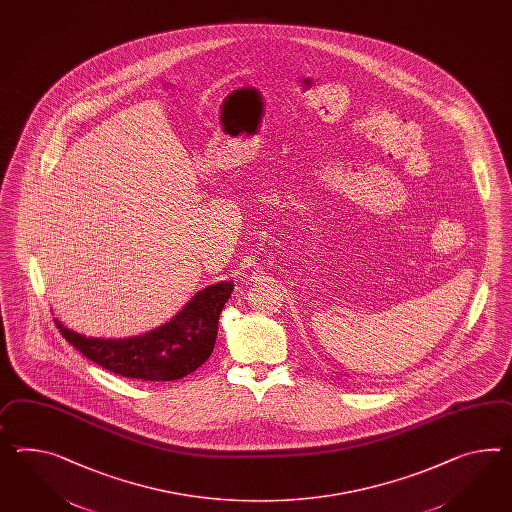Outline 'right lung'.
Listing matches in <instances>:
<instances>
[{
    "mask_svg": "<svg viewBox=\"0 0 512 512\" xmlns=\"http://www.w3.org/2000/svg\"><path fill=\"white\" fill-rule=\"evenodd\" d=\"M232 291V282L208 286L198 291L169 323L133 338H85L57 319L55 325L72 347L111 373L128 379L178 380L210 358L219 315Z\"/></svg>",
    "mask_w": 512,
    "mask_h": 512,
    "instance_id": "1",
    "label": "right lung"
}]
</instances>
